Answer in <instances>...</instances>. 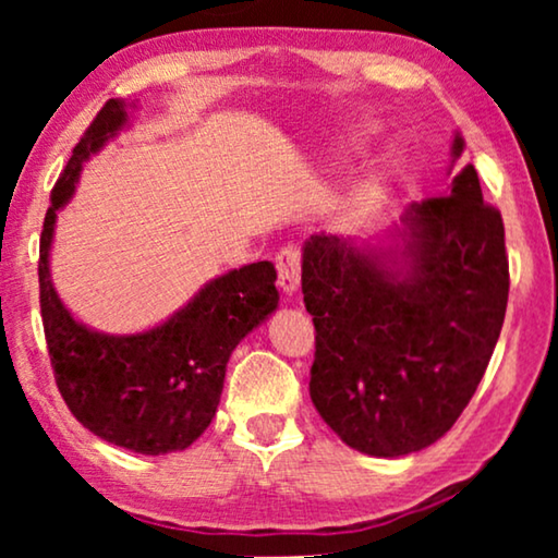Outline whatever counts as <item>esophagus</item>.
<instances>
[{"instance_id":"obj_1","label":"esophagus","mask_w":558,"mask_h":558,"mask_svg":"<svg viewBox=\"0 0 558 558\" xmlns=\"http://www.w3.org/2000/svg\"><path fill=\"white\" fill-rule=\"evenodd\" d=\"M277 271H279V287L284 294H294L300 289V251L294 246H284L277 254Z\"/></svg>"}]
</instances>
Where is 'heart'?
<instances>
[{
  "mask_svg": "<svg viewBox=\"0 0 558 558\" xmlns=\"http://www.w3.org/2000/svg\"><path fill=\"white\" fill-rule=\"evenodd\" d=\"M371 132H373V124H368V121L353 124L345 134H342L340 149H345V151L357 149L365 140H368ZM384 201H386L384 178L373 174V178L363 180L361 185H357L353 193L348 195L345 205H342V223H345L348 228L368 226L371 220L378 216V210L384 208Z\"/></svg>",
  "mask_w": 558,
  "mask_h": 558,
  "instance_id": "b5f03b06",
  "label": "heart"
}]
</instances>
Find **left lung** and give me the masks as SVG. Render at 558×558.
Here are the masks:
<instances>
[{"label": "left lung", "mask_w": 558, "mask_h": 558, "mask_svg": "<svg viewBox=\"0 0 558 558\" xmlns=\"http://www.w3.org/2000/svg\"><path fill=\"white\" fill-rule=\"evenodd\" d=\"M464 151L454 134L452 162ZM315 323L310 396L348 447L403 457L452 429L490 363L508 304L506 228L464 165L376 243L302 246Z\"/></svg>", "instance_id": "1"}]
</instances>
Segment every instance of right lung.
<instances>
[{
  "mask_svg": "<svg viewBox=\"0 0 558 558\" xmlns=\"http://www.w3.org/2000/svg\"><path fill=\"white\" fill-rule=\"evenodd\" d=\"M134 101L111 98L75 144L52 187L40 239V307L58 391L78 422L111 445L140 454L187 449L208 429L235 345L279 307L277 269L256 262L197 289L165 323L132 335L78 323L52 287L50 251L58 210L75 195L83 162L132 124Z\"/></svg>",
  "mask_w": 558,
  "mask_h": 558,
  "instance_id": "right-lung-1",
  "label": "right lung"
}]
</instances>
